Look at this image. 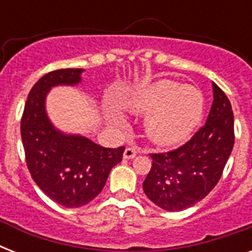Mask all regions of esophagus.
I'll list each match as a JSON object with an SVG mask.
<instances>
[{
	"instance_id": "1",
	"label": "esophagus",
	"mask_w": 252,
	"mask_h": 252,
	"mask_svg": "<svg viewBox=\"0 0 252 252\" xmlns=\"http://www.w3.org/2000/svg\"><path fill=\"white\" fill-rule=\"evenodd\" d=\"M136 154H137V150L134 149V148H126L124 150V153H123V158L124 159H132V158L136 157Z\"/></svg>"
}]
</instances>
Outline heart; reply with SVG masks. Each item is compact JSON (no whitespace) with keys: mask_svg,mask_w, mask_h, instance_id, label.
<instances>
[{"mask_svg":"<svg viewBox=\"0 0 252 252\" xmlns=\"http://www.w3.org/2000/svg\"><path fill=\"white\" fill-rule=\"evenodd\" d=\"M126 112L145 116L146 137L158 146L182 144L203 119L205 99L195 86L161 80L142 87L123 102ZM118 120L116 115H110Z\"/></svg>","mask_w":252,"mask_h":252,"instance_id":"1","label":"heart"}]
</instances>
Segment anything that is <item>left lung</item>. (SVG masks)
Returning a JSON list of instances; mask_svg holds the SVG:
<instances>
[{"instance_id": "8db88e82", "label": "left lung", "mask_w": 252, "mask_h": 252, "mask_svg": "<svg viewBox=\"0 0 252 252\" xmlns=\"http://www.w3.org/2000/svg\"><path fill=\"white\" fill-rule=\"evenodd\" d=\"M207 122L183 146L150 154L153 166L142 183L145 195L162 209L179 212L203 200L219 183L234 146V116L229 99L213 82Z\"/></svg>"}]
</instances>
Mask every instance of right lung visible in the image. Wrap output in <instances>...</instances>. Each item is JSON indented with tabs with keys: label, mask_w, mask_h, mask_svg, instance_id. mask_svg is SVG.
Segmentation results:
<instances>
[{
	"label": "right lung",
	"mask_w": 252,
	"mask_h": 252,
	"mask_svg": "<svg viewBox=\"0 0 252 252\" xmlns=\"http://www.w3.org/2000/svg\"><path fill=\"white\" fill-rule=\"evenodd\" d=\"M84 72L59 69L41 77L30 91L21 122L30 174L45 195L66 208L82 207L95 199L124 153V146L103 148L85 136L57 129L49 120L45 99L51 89L81 84Z\"/></svg>",
	"instance_id": "right-lung-1"
}]
</instances>
